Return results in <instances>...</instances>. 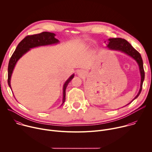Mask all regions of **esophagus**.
Returning a JSON list of instances; mask_svg holds the SVG:
<instances>
[{
	"label": "esophagus",
	"instance_id": "34e87169",
	"mask_svg": "<svg viewBox=\"0 0 152 152\" xmlns=\"http://www.w3.org/2000/svg\"><path fill=\"white\" fill-rule=\"evenodd\" d=\"M82 73H83V72H82V71H80V70H79V71L77 72V74H78L79 75H82Z\"/></svg>",
	"mask_w": 152,
	"mask_h": 152
}]
</instances>
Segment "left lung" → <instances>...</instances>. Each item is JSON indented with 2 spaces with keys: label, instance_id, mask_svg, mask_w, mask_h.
<instances>
[{
  "label": "left lung",
  "instance_id": "left-lung-1",
  "mask_svg": "<svg viewBox=\"0 0 152 152\" xmlns=\"http://www.w3.org/2000/svg\"><path fill=\"white\" fill-rule=\"evenodd\" d=\"M104 42H106L107 43V47L108 49H110L111 50H118V51H120L121 52L125 53L127 55L130 56L133 59H134L138 64V66L140 68V74H141L140 88L138 94L135 96V97L131 102L129 103V104H130L132 102H133V100H134L135 99H137L139 96V95L140 94V93L141 92L142 88V83H143V81L144 80L145 73H144V67H143V62H142L141 56L140 53L137 50H135L128 41H127L124 39H122L121 38H110V39H108L107 41H104Z\"/></svg>",
  "mask_w": 152,
  "mask_h": 152
}]
</instances>
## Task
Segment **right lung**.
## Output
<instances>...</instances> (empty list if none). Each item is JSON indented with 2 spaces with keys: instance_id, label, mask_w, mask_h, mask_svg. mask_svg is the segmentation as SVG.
Here are the masks:
<instances>
[{
  "instance_id": "obj_1",
  "label": "right lung",
  "mask_w": 152,
  "mask_h": 152,
  "mask_svg": "<svg viewBox=\"0 0 152 152\" xmlns=\"http://www.w3.org/2000/svg\"><path fill=\"white\" fill-rule=\"evenodd\" d=\"M55 35H56L54 33L43 32L38 34L28 35L19 42V44L15 49V50L14 52L10 59L8 64V83L11 90H12L11 86V77L13 70L18 60L23 55H25L29 50H30V49L32 48H37L38 46L57 44L59 41L58 39L55 38ZM74 76V74L72 75L64 84L62 104L64 103L65 100H66V90L67 86L69 83L73 78Z\"/></svg>"
}]
</instances>
